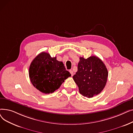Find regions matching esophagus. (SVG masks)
<instances>
[{
  "mask_svg": "<svg viewBox=\"0 0 133 133\" xmlns=\"http://www.w3.org/2000/svg\"><path fill=\"white\" fill-rule=\"evenodd\" d=\"M69 72H70V73L71 74V75H72V76L73 75L74 73H73V71L72 70H70V71H69Z\"/></svg>",
  "mask_w": 133,
  "mask_h": 133,
  "instance_id": "obj_1",
  "label": "esophagus"
}]
</instances>
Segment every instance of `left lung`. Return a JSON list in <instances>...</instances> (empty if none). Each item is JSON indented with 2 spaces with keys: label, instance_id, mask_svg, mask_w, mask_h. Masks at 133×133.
<instances>
[{
  "label": "left lung",
  "instance_id": "left-lung-1",
  "mask_svg": "<svg viewBox=\"0 0 133 133\" xmlns=\"http://www.w3.org/2000/svg\"><path fill=\"white\" fill-rule=\"evenodd\" d=\"M108 73L103 61L96 56L80 58L78 71L73 78L80 93L88 98L101 92L106 84Z\"/></svg>",
  "mask_w": 133,
  "mask_h": 133
}]
</instances>
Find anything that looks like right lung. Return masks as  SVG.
<instances>
[{
	"label": "right lung",
	"mask_w": 133,
	"mask_h": 133,
	"mask_svg": "<svg viewBox=\"0 0 133 133\" xmlns=\"http://www.w3.org/2000/svg\"><path fill=\"white\" fill-rule=\"evenodd\" d=\"M71 76L62 62L44 52L33 60L29 68V76L32 85L45 94L54 92Z\"/></svg>",
	"instance_id": "add662e5"
}]
</instances>
